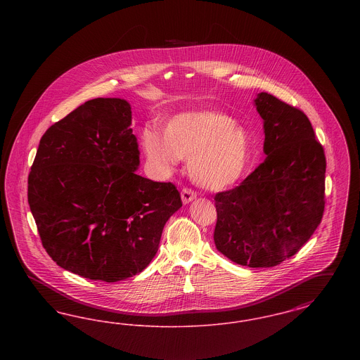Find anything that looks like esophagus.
Masks as SVG:
<instances>
[{
    "label": "esophagus",
    "mask_w": 360,
    "mask_h": 360,
    "mask_svg": "<svg viewBox=\"0 0 360 360\" xmlns=\"http://www.w3.org/2000/svg\"><path fill=\"white\" fill-rule=\"evenodd\" d=\"M181 197H182L184 204H188L190 201H193L197 197V193L194 190H191V188H184L182 191H181Z\"/></svg>",
    "instance_id": "1"
}]
</instances>
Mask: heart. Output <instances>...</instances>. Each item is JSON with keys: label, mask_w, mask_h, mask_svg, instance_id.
<instances>
[{"label": "heart", "mask_w": 360, "mask_h": 360, "mask_svg": "<svg viewBox=\"0 0 360 360\" xmlns=\"http://www.w3.org/2000/svg\"><path fill=\"white\" fill-rule=\"evenodd\" d=\"M163 136L143 134L147 158L160 172H172L179 159L188 160L191 178L209 190L236 184L251 162V144L235 120L217 110H197L172 117Z\"/></svg>", "instance_id": "1"}]
</instances>
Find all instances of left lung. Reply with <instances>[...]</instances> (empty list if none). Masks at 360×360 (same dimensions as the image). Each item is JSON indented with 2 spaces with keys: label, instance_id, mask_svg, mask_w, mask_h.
Listing matches in <instances>:
<instances>
[{
  "label": "left lung",
  "instance_id": "left-lung-1",
  "mask_svg": "<svg viewBox=\"0 0 360 360\" xmlns=\"http://www.w3.org/2000/svg\"><path fill=\"white\" fill-rule=\"evenodd\" d=\"M264 160L239 186L214 195V244L232 262L274 267L295 255L326 207L324 148L307 115L269 93L257 94Z\"/></svg>",
  "mask_w": 360,
  "mask_h": 360
}]
</instances>
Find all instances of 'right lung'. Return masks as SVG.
Listing matches in <instances>:
<instances>
[{"instance_id":"add662e5","label":"right lung","mask_w":360,"mask_h":360,"mask_svg":"<svg viewBox=\"0 0 360 360\" xmlns=\"http://www.w3.org/2000/svg\"><path fill=\"white\" fill-rule=\"evenodd\" d=\"M131 106L86 101L40 139L28 204L47 254L62 269L117 282L154 259L165 224L182 206L172 182L137 175Z\"/></svg>"}]
</instances>
